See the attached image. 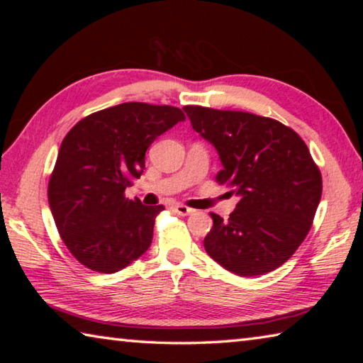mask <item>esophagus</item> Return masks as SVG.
I'll return each instance as SVG.
<instances>
[{
  "label": "esophagus",
  "mask_w": 363,
  "mask_h": 363,
  "mask_svg": "<svg viewBox=\"0 0 363 363\" xmlns=\"http://www.w3.org/2000/svg\"><path fill=\"white\" fill-rule=\"evenodd\" d=\"M173 208H174V211H176L177 214H181V216H187V214L194 213L192 208H189V206L182 205V203H176Z\"/></svg>",
  "instance_id": "1"
}]
</instances>
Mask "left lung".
<instances>
[{
  "mask_svg": "<svg viewBox=\"0 0 363 363\" xmlns=\"http://www.w3.org/2000/svg\"><path fill=\"white\" fill-rule=\"evenodd\" d=\"M184 112L219 153L216 181L240 199L229 220L211 213L206 253L242 277L272 272L304 242L320 203L322 174L309 149L267 116L200 106Z\"/></svg>",
  "mask_w": 363,
  "mask_h": 363,
  "instance_id": "left-lung-1",
  "label": "left lung"
}]
</instances>
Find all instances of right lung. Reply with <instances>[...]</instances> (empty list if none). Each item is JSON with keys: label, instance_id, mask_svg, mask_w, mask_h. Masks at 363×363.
<instances>
[{"label": "right lung", "instance_id": "right-lung-1", "mask_svg": "<svg viewBox=\"0 0 363 363\" xmlns=\"http://www.w3.org/2000/svg\"><path fill=\"white\" fill-rule=\"evenodd\" d=\"M184 120L177 107L125 102L88 115L67 133L48 200L65 247L84 267L113 274L149 250L164 208L126 199L125 190L143 174L153 140Z\"/></svg>", "mask_w": 363, "mask_h": 363}]
</instances>
